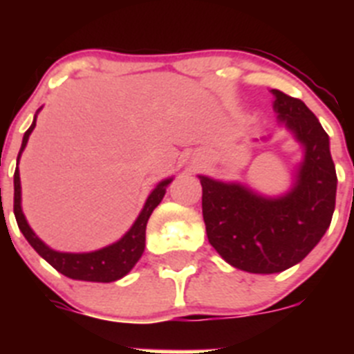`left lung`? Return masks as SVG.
<instances>
[{
  "label": "left lung",
  "mask_w": 354,
  "mask_h": 354,
  "mask_svg": "<svg viewBox=\"0 0 354 354\" xmlns=\"http://www.w3.org/2000/svg\"><path fill=\"white\" fill-rule=\"evenodd\" d=\"M271 93L278 120L305 149L290 192L273 198L198 175L211 246L237 270L259 274L289 270L314 250L330 227L337 195L326 131L305 102L280 90Z\"/></svg>",
  "instance_id": "obj_1"
}]
</instances>
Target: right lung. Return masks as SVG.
Instances as JSON below:
<instances>
[{
    "mask_svg": "<svg viewBox=\"0 0 354 354\" xmlns=\"http://www.w3.org/2000/svg\"><path fill=\"white\" fill-rule=\"evenodd\" d=\"M37 113H39V111H37ZM35 124L37 115L35 118H33V124L30 126V129H28L23 136V145H21V150H19L17 165L19 158H21L24 147H26L28 143V138H30L31 131L35 129ZM170 183L171 179L161 180V183L150 192L142 212L138 214V218H136V221L133 223V227L122 236V239H118L113 245L104 246V248L101 250H95V252H56V250L49 248L42 239L37 237V234L31 230L26 218H24L23 209H21V177H19V168H15L14 174V214L15 220H17L19 228H21V232L26 237L28 243H30L40 257H42L44 261H48L56 271H60L62 274L72 278V280H84V282L102 283L115 282V280H120L122 277H126V274L133 270L134 264L140 261V257H142L143 250H145L147 221H149L152 211L158 207L159 202L162 200V196L167 193V187Z\"/></svg>",
    "mask_w": 354,
    "mask_h": 354,
    "instance_id": "obj_1",
    "label": "right lung"
}]
</instances>
